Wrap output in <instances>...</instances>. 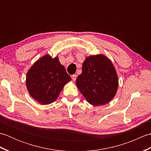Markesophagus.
<instances>
[{
    "mask_svg": "<svg viewBox=\"0 0 151 151\" xmlns=\"http://www.w3.org/2000/svg\"><path fill=\"white\" fill-rule=\"evenodd\" d=\"M76 76H76V75H72L71 77H72V80H73V81H76Z\"/></svg>",
    "mask_w": 151,
    "mask_h": 151,
    "instance_id": "34e87169",
    "label": "esophagus"
}]
</instances>
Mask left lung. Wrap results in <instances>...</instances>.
Here are the masks:
<instances>
[{"mask_svg": "<svg viewBox=\"0 0 151 151\" xmlns=\"http://www.w3.org/2000/svg\"><path fill=\"white\" fill-rule=\"evenodd\" d=\"M76 84L89 103L97 106L108 103L114 97L118 77L111 61L100 54L86 58Z\"/></svg>", "mask_w": 151, "mask_h": 151, "instance_id": "obj_1", "label": "left lung"}]
</instances>
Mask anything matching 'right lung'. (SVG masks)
I'll return each instance as SVG.
<instances>
[{
	"instance_id": "add662e5",
	"label": "right lung",
	"mask_w": 151,
	"mask_h": 151,
	"mask_svg": "<svg viewBox=\"0 0 151 151\" xmlns=\"http://www.w3.org/2000/svg\"><path fill=\"white\" fill-rule=\"evenodd\" d=\"M70 81V76L58 58L45 55L28 70L27 87L35 100L42 104H49L56 101L64 85Z\"/></svg>"
}]
</instances>
